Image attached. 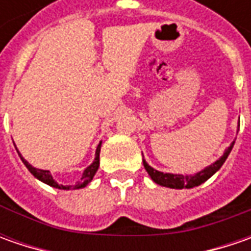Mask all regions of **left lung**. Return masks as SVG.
<instances>
[{
	"instance_id": "8db88e82",
	"label": "left lung",
	"mask_w": 251,
	"mask_h": 251,
	"mask_svg": "<svg viewBox=\"0 0 251 251\" xmlns=\"http://www.w3.org/2000/svg\"><path fill=\"white\" fill-rule=\"evenodd\" d=\"M239 127V126H237ZM239 131V128H237ZM235 145V141L230 144V147H227L224 155L219 158L218 160H215L214 163H211L209 166H207L205 169L200 170L194 175H175V173H163V172H159L156 169H153L152 166H150L147 163V160L142 159V163H144V168L148 172V175L151 176V178L159 184V186H163V187L169 188H177V190H181V188H193L197 187L200 184H202L204 181H207L208 178L211 177L212 175H215L218 170L221 169V166L225 163V160L229 156L230 151Z\"/></svg>"
}]
</instances>
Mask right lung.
Instances as JSON below:
<instances>
[{
    "mask_svg": "<svg viewBox=\"0 0 251 251\" xmlns=\"http://www.w3.org/2000/svg\"><path fill=\"white\" fill-rule=\"evenodd\" d=\"M100 147H101V141L99 142V145H98V148H96V152H95V159H93V162H92L88 168L83 170L81 181H79V183H76L75 186H63V184H58V183H57V181L53 178V176H51L50 170L33 168V166H32V165H30V163H29V162L25 159L24 156L19 153V151L18 150L16 151H18V153H19V156H21L22 162L25 163V166L29 169V172H30V173H32L37 180H40V181H43V183H46V184H49V186H51V187L54 188H60V190H76V188L86 187V186H88V184L92 181L93 176L96 175V172H98V169H99V153H100Z\"/></svg>",
    "mask_w": 251,
    "mask_h": 251,
    "instance_id": "add662e5",
    "label": "right lung"
}]
</instances>
